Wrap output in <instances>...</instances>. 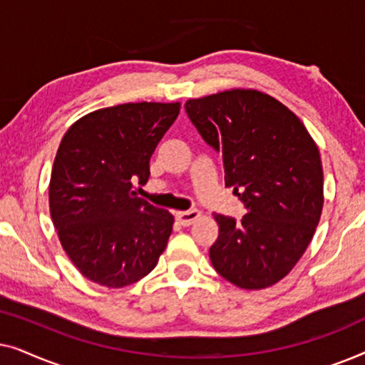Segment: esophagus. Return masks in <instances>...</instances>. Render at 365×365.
I'll use <instances>...</instances> for the list:
<instances>
[{
    "mask_svg": "<svg viewBox=\"0 0 365 365\" xmlns=\"http://www.w3.org/2000/svg\"><path fill=\"white\" fill-rule=\"evenodd\" d=\"M199 217H201V212H199L197 209H189V211H182V212L176 214V219L181 222V226H184V227L191 226V224L196 222Z\"/></svg>",
    "mask_w": 365,
    "mask_h": 365,
    "instance_id": "esophagus-1",
    "label": "esophagus"
}]
</instances>
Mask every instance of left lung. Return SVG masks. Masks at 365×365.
<instances>
[{
	"label": "left lung",
	"mask_w": 365,
	"mask_h": 365,
	"mask_svg": "<svg viewBox=\"0 0 365 365\" xmlns=\"http://www.w3.org/2000/svg\"><path fill=\"white\" fill-rule=\"evenodd\" d=\"M191 123L222 154L226 187L246 214H216L209 257L241 289H264L291 272L316 232L324 204L321 154L296 114L269 94L231 89L184 104Z\"/></svg>",
	"instance_id": "left-lung-1"
}]
</instances>
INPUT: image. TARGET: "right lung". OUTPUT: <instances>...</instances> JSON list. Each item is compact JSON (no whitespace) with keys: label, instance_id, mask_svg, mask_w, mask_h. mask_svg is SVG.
I'll return each instance as SVG.
<instances>
[{"label":"right lung","instance_id":"obj_1","mask_svg":"<svg viewBox=\"0 0 365 365\" xmlns=\"http://www.w3.org/2000/svg\"><path fill=\"white\" fill-rule=\"evenodd\" d=\"M179 103H126L98 109L68 129L54 158L49 211L79 272L106 287L138 282L156 267L174 217L138 197L149 161Z\"/></svg>","mask_w":365,"mask_h":365}]
</instances>
